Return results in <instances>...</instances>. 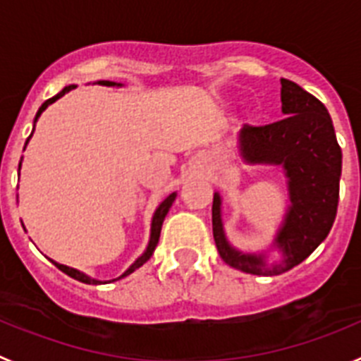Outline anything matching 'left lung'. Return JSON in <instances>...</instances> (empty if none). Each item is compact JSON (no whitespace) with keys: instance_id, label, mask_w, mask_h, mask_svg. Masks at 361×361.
<instances>
[{"instance_id":"obj_1","label":"left lung","mask_w":361,"mask_h":361,"mask_svg":"<svg viewBox=\"0 0 361 361\" xmlns=\"http://www.w3.org/2000/svg\"><path fill=\"white\" fill-rule=\"evenodd\" d=\"M280 121L244 126L240 153L251 164H279L289 178L291 206L275 245L283 260L267 267L262 255H244L226 240L220 219V195H213V238L228 266L250 275H280L293 269L317 250L336 219L342 149L338 146L329 111L314 95L289 79H282Z\"/></svg>"}]
</instances>
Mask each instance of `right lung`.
Returning a JSON list of instances; mask_svg holds the SVG:
<instances>
[{
  "mask_svg": "<svg viewBox=\"0 0 361 361\" xmlns=\"http://www.w3.org/2000/svg\"><path fill=\"white\" fill-rule=\"evenodd\" d=\"M99 85H104V86H116L117 82H111V81H99ZM117 86H121V85H117ZM72 88H75V86H73V85H70V86H65V88H63V90L59 92V94H57V95H54V97H52V99H49V101H44V103L41 104L39 111H37L36 119H37V117L41 116V114H43V110H44V108L49 106V104L56 103L57 99H59V97H63V95H65L66 92H70V90H72ZM28 139H30V137H28ZM28 139H27V142H28ZM175 197H177V193H171V195H168V197H166V199L162 200V202H161V206H159V208H157V212H155V215H153V220H152V235H149V244H148V247H146V251H145V253H142L141 257L137 258L135 262H133L132 266L128 267V269L124 271V273H123V276H128L130 273H133V271L137 269V267H141L142 264H145V262H148V260H149V257H152V255H153V251H155V247H157L159 237H161V228H162V222H164L166 215H168V212H170V208H171V204H173ZM52 264H54V266L57 267V269H61L63 273H66V275H68V276H72V279L79 280V282H82V283H95V286H97V283H103V282H99V280H94V279H90V276L82 275V273H79L78 269H72V267H66V266H63V264H57V262H54V260H52ZM123 276H121V279H123Z\"/></svg>",
  "mask_w": 361,
  "mask_h": 361,
  "instance_id": "add662e5",
  "label": "right lung"
}]
</instances>
